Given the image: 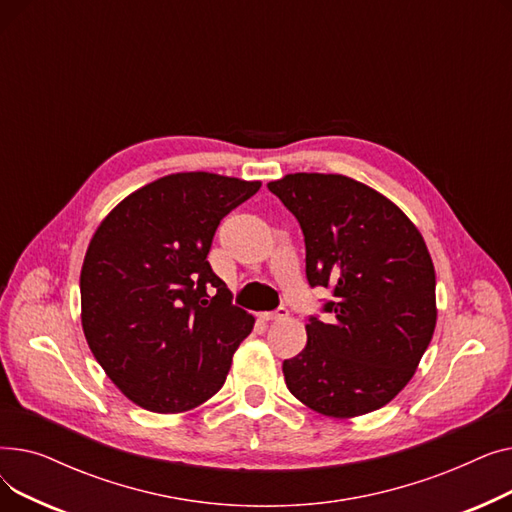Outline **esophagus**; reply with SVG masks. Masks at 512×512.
Segmentation results:
<instances>
[{
    "mask_svg": "<svg viewBox=\"0 0 512 512\" xmlns=\"http://www.w3.org/2000/svg\"><path fill=\"white\" fill-rule=\"evenodd\" d=\"M259 317H261L263 321H278V319L288 317V309L280 307L278 311H263V313H259Z\"/></svg>",
    "mask_w": 512,
    "mask_h": 512,
    "instance_id": "34e87169",
    "label": "esophagus"
}]
</instances>
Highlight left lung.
I'll return each instance as SVG.
<instances>
[{
    "label": "left lung",
    "instance_id": "left-lung-1",
    "mask_svg": "<svg viewBox=\"0 0 512 512\" xmlns=\"http://www.w3.org/2000/svg\"><path fill=\"white\" fill-rule=\"evenodd\" d=\"M267 188L305 234L307 280L332 286V324L311 317L282 363L294 398L319 415L378 411L405 388L436 330V272L405 211L342 174H286Z\"/></svg>",
    "mask_w": 512,
    "mask_h": 512
}]
</instances>
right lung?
<instances>
[{"mask_svg":"<svg viewBox=\"0 0 512 512\" xmlns=\"http://www.w3.org/2000/svg\"><path fill=\"white\" fill-rule=\"evenodd\" d=\"M259 186L170 174L130 193L95 230L80 270V321L93 357L134 405L184 413L224 386L255 317L230 303L207 253L224 215Z\"/></svg>","mask_w":512,"mask_h":512,"instance_id":"right-lung-1","label":"right lung"}]
</instances>
